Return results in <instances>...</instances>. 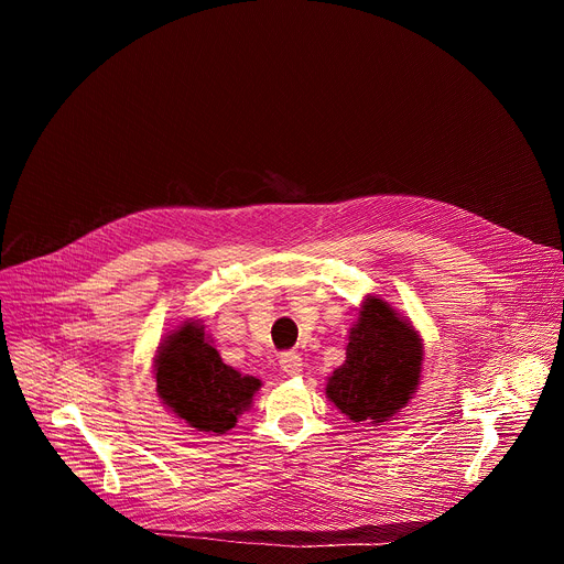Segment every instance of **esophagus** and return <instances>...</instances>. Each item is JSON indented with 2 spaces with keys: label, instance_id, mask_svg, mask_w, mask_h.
<instances>
[{
  "label": "esophagus",
  "instance_id": "1",
  "mask_svg": "<svg viewBox=\"0 0 564 564\" xmlns=\"http://www.w3.org/2000/svg\"><path fill=\"white\" fill-rule=\"evenodd\" d=\"M279 364H281V368H283V372L285 375H290V377H294V375H299L301 372V366H303V359H301V355L299 352H283L281 355V359H279Z\"/></svg>",
  "mask_w": 564,
  "mask_h": 564
}]
</instances>
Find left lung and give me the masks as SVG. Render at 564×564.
I'll list each match as a JSON object with an SVG mask.
<instances>
[{
  "label": "left lung",
  "mask_w": 564,
  "mask_h": 564,
  "mask_svg": "<svg viewBox=\"0 0 564 564\" xmlns=\"http://www.w3.org/2000/svg\"><path fill=\"white\" fill-rule=\"evenodd\" d=\"M422 339L386 301L368 296L326 394L352 422L379 426L409 404L422 377Z\"/></svg>",
  "instance_id": "left-lung-1"
}]
</instances>
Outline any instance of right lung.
I'll use <instances>...</instances> for the list:
<instances>
[{
  "label": "right lung",
  "mask_w": 564,
  "mask_h": 564,
  "mask_svg": "<svg viewBox=\"0 0 564 564\" xmlns=\"http://www.w3.org/2000/svg\"><path fill=\"white\" fill-rule=\"evenodd\" d=\"M153 368L163 404L203 433L223 435L234 429L261 388V379L240 375L220 359L198 321H185L167 337Z\"/></svg>",
  "instance_id": "add662e5"
}]
</instances>
